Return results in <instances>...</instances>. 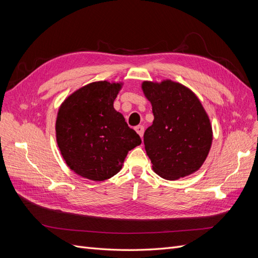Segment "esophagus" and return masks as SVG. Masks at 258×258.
<instances>
[{"instance_id": "34e87169", "label": "esophagus", "mask_w": 258, "mask_h": 258, "mask_svg": "<svg viewBox=\"0 0 258 258\" xmlns=\"http://www.w3.org/2000/svg\"><path fill=\"white\" fill-rule=\"evenodd\" d=\"M136 131L138 132V135L141 137V138H143V134H144V127L142 126V124H139V126H137L136 127Z\"/></svg>"}]
</instances>
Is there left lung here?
<instances>
[{"label":"left lung","mask_w":258,"mask_h":258,"mask_svg":"<svg viewBox=\"0 0 258 258\" xmlns=\"http://www.w3.org/2000/svg\"><path fill=\"white\" fill-rule=\"evenodd\" d=\"M154 121L144 132L153 170L166 179L189 175L202 166L212 144V126L197 96L170 80L143 82Z\"/></svg>","instance_id":"left-lung-1"}]
</instances>
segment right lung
I'll list each match as a JSON object with an SVG mask.
<instances>
[{"label": "right lung", "instance_id": "right-lung-1", "mask_svg": "<svg viewBox=\"0 0 258 258\" xmlns=\"http://www.w3.org/2000/svg\"><path fill=\"white\" fill-rule=\"evenodd\" d=\"M121 83H90L61 104L56 120L57 144L68 167L100 182L118 173L129 151L141 138L114 108Z\"/></svg>", "mask_w": 258, "mask_h": 258}]
</instances>
